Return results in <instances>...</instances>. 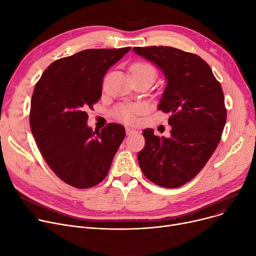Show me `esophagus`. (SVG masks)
Instances as JSON below:
<instances>
[{
	"instance_id": "esophagus-1",
	"label": "esophagus",
	"mask_w": 256,
	"mask_h": 256,
	"mask_svg": "<svg viewBox=\"0 0 256 256\" xmlns=\"http://www.w3.org/2000/svg\"><path fill=\"white\" fill-rule=\"evenodd\" d=\"M126 132L128 136H130V135H132V134L137 132V130H134V128H126Z\"/></svg>"
}]
</instances>
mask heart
Wrapping results in <instances>:
<instances>
[{
    "mask_svg": "<svg viewBox=\"0 0 256 256\" xmlns=\"http://www.w3.org/2000/svg\"><path fill=\"white\" fill-rule=\"evenodd\" d=\"M130 72L132 76H148L154 80L156 78V67L144 61H139L134 63L130 66ZM144 111V106L139 104H124L115 108L113 115L118 120L124 121V122H132L136 116Z\"/></svg>",
    "mask_w": 256,
    "mask_h": 256,
    "instance_id": "heart-1",
    "label": "heart"
}]
</instances>
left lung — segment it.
Returning a JSON list of instances; mask_svg holds the SVG:
<instances>
[{
  "label": "left lung",
  "mask_w": 256,
  "mask_h": 256,
  "mask_svg": "<svg viewBox=\"0 0 256 256\" xmlns=\"http://www.w3.org/2000/svg\"><path fill=\"white\" fill-rule=\"evenodd\" d=\"M163 72L167 85L158 109L169 114L171 137L143 130L138 154L146 178L163 188H178L201 171L216 150L226 122L224 94L210 65L192 52L171 46L132 48Z\"/></svg>",
  "instance_id": "1"
}]
</instances>
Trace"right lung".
<instances>
[{"mask_svg": "<svg viewBox=\"0 0 256 256\" xmlns=\"http://www.w3.org/2000/svg\"><path fill=\"white\" fill-rule=\"evenodd\" d=\"M130 48H91L54 61L35 85L30 126L40 154L64 182L78 189L100 184L126 137L124 126H87L102 96L106 70Z\"/></svg>", "mask_w": 256, "mask_h": 256, "instance_id": "add662e5", "label": "right lung"}]
</instances>
